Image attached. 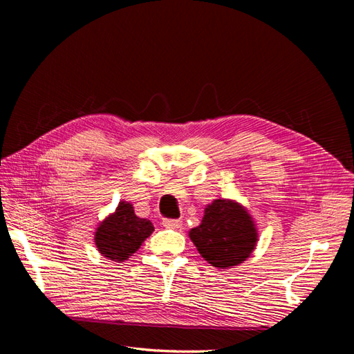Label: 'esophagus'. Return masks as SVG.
<instances>
[{"label":"esophagus","instance_id":"1","mask_svg":"<svg viewBox=\"0 0 354 354\" xmlns=\"http://www.w3.org/2000/svg\"><path fill=\"white\" fill-rule=\"evenodd\" d=\"M162 224L168 229H178L181 226V221L180 220H173V218H164Z\"/></svg>","mask_w":354,"mask_h":354}]
</instances>
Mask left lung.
Returning a JSON list of instances; mask_svg holds the SVG:
<instances>
[{
  "instance_id": "left-lung-1",
  "label": "left lung",
  "mask_w": 354,
  "mask_h": 354,
  "mask_svg": "<svg viewBox=\"0 0 354 354\" xmlns=\"http://www.w3.org/2000/svg\"><path fill=\"white\" fill-rule=\"evenodd\" d=\"M199 254L217 269H232L255 250L259 233L252 217L241 203L216 199L205 208L198 227L189 232Z\"/></svg>"
}]
</instances>
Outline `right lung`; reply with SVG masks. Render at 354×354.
Returning a JSON list of instances; mask_svg holds the SVG:
<instances>
[{
  "instance_id": "1",
  "label": "right lung",
  "mask_w": 354,
  "mask_h": 354,
  "mask_svg": "<svg viewBox=\"0 0 354 354\" xmlns=\"http://www.w3.org/2000/svg\"><path fill=\"white\" fill-rule=\"evenodd\" d=\"M152 232L151 220L137 217L131 203L121 201L115 212L99 224L94 242L103 257L121 263L130 259Z\"/></svg>"
}]
</instances>
